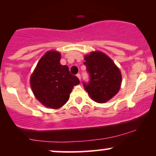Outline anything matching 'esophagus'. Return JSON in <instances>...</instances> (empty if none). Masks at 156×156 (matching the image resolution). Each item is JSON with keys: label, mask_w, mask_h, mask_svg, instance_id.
I'll return each mask as SVG.
<instances>
[{"label": "esophagus", "mask_w": 156, "mask_h": 156, "mask_svg": "<svg viewBox=\"0 0 156 156\" xmlns=\"http://www.w3.org/2000/svg\"><path fill=\"white\" fill-rule=\"evenodd\" d=\"M77 77H78V78H79V80H80V75L78 73V74H77Z\"/></svg>", "instance_id": "esophagus-1"}]
</instances>
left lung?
<instances>
[{
	"mask_svg": "<svg viewBox=\"0 0 156 156\" xmlns=\"http://www.w3.org/2000/svg\"><path fill=\"white\" fill-rule=\"evenodd\" d=\"M90 79L83 82L85 90L94 101L104 103L117 94L120 89L122 75L114 62L104 53L91 52L84 56Z\"/></svg>",
	"mask_w": 156,
	"mask_h": 156,
	"instance_id": "left-lung-1",
	"label": "left lung"
}]
</instances>
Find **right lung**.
I'll use <instances>...</instances> for the list:
<instances>
[{
	"label": "right lung",
	"instance_id": "1",
	"mask_svg": "<svg viewBox=\"0 0 156 156\" xmlns=\"http://www.w3.org/2000/svg\"><path fill=\"white\" fill-rule=\"evenodd\" d=\"M60 59L59 52L48 51L39 61L30 78L36 98L50 108L63 106L74 86L80 83L79 79L70 74L67 66L60 64Z\"/></svg>",
	"mask_w": 156,
	"mask_h": 156
}]
</instances>
